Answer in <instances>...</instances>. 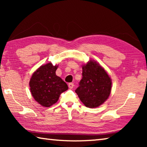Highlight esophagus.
<instances>
[{
  "label": "esophagus",
  "instance_id": "esophagus-1",
  "mask_svg": "<svg viewBox=\"0 0 147 147\" xmlns=\"http://www.w3.org/2000/svg\"><path fill=\"white\" fill-rule=\"evenodd\" d=\"M68 86H69V88H70V89H73V87H74V84H73V83H69V84H68Z\"/></svg>",
  "mask_w": 147,
  "mask_h": 147
}]
</instances>
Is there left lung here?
<instances>
[{
    "label": "left lung",
    "mask_w": 147,
    "mask_h": 147,
    "mask_svg": "<svg viewBox=\"0 0 147 147\" xmlns=\"http://www.w3.org/2000/svg\"><path fill=\"white\" fill-rule=\"evenodd\" d=\"M111 89V78L97 62L90 60L82 67V79L75 92L86 107L96 108L103 104Z\"/></svg>",
    "instance_id": "left-lung-1"
}]
</instances>
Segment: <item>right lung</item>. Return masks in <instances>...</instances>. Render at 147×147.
<instances>
[{"label": "right lung", "mask_w": 147, "mask_h": 147, "mask_svg": "<svg viewBox=\"0 0 147 147\" xmlns=\"http://www.w3.org/2000/svg\"><path fill=\"white\" fill-rule=\"evenodd\" d=\"M57 67L51 63L41 65L32 74L30 81L32 96L43 106L53 105L58 100L60 94L68 89L67 84L56 76Z\"/></svg>", "instance_id": "1"}]
</instances>
